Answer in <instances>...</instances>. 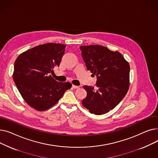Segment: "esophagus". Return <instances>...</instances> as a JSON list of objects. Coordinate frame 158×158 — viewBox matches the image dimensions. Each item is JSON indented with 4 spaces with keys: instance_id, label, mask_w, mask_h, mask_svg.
<instances>
[{
    "instance_id": "34e87169",
    "label": "esophagus",
    "mask_w": 158,
    "mask_h": 158,
    "mask_svg": "<svg viewBox=\"0 0 158 158\" xmlns=\"http://www.w3.org/2000/svg\"><path fill=\"white\" fill-rule=\"evenodd\" d=\"M72 88H73V89H77V88H79V86H76V85H72Z\"/></svg>"
}]
</instances>
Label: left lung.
<instances>
[{"label": "left lung", "mask_w": 158, "mask_h": 158, "mask_svg": "<svg viewBox=\"0 0 158 158\" xmlns=\"http://www.w3.org/2000/svg\"><path fill=\"white\" fill-rule=\"evenodd\" d=\"M80 49L87 70L97 76L96 89L83 86L87 95L82 104L91 113L105 114L114 108L127 93L129 64L119 52L104 46H80Z\"/></svg>", "instance_id": "1"}]
</instances>
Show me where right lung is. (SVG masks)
<instances>
[{"mask_svg":"<svg viewBox=\"0 0 158 158\" xmlns=\"http://www.w3.org/2000/svg\"><path fill=\"white\" fill-rule=\"evenodd\" d=\"M65 45L48 43L20 54L15 62L13 78L28 105L37 111H45L55 105L66 90L69 82H57L50 75L59 66Z\"/></svg>","mask_w":158,"mask_h":158,"instance_id":"right-lung-1","label":"right lung"}]
</instances>
